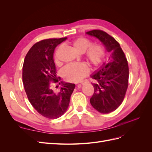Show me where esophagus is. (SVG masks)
Masks as SVG:
<instances>
[{
  "label": "esophagus",
  "instance_id": "esophagus-1",
  "mask_svg": "<svg viewBox=\"0 0 152 152\" xmlns=\"http://www.w3.org/2000/svg\"><path fill=\"white\" fill-rule=\"evenodd\" d=\"M85 82H86L85 81H82V82H80V84H85Z\"/></svg>",
  "mask_w": 152,
  "mask_h": 152
}]
</instances>
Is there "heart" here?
<instances>
[{
  "label": "heart",
  "instance_id": "obj_1",
  "mask_svg": "<svg viewBox=\"0 0 152 152\" xmlns=\"http://www.w3.org/2000/svg\"><path fill=\"white\" fill-rule=\"evenodd\" d=\"M93 44V42L86 37H79L73 40L72 45L77 52L83 53L87 49L85 56L90 65L95 68L103 65L107 56V49L103 44ZM55 61L58 63V59L55 58ZM89 73V68L86 64L77 63L69 64L63 69L62 74L64 79L71 82L81 81Z\"/></svg>",
  "mask_w": 152,
  "mask_h": 152
}]
</instances>
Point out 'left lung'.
<instances>
[{
  "mask_svg": "<svg viewBox=\"0 0 152 152\" xmlns=\"http://www.w3.org/2000/svg\"><path fill=\"white\" fill-rule=\"evenodd\" d=\"M87 34L96 37L112 52V62L104 64L100 70L91 75L94 94L90 99L93 108L102 113L115 110L125 97L129 83V66L125 54L113 37L101 30H93Z\"/></svg>",
  "mask_w": 152,
  "mask_h": 152,
  "instance_id": "left-lung-1",
  "label": "left lung"
}]
</instances>
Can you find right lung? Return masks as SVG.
<instances>
[{
	"label": "right lung",
	"instance_id": "obj_1",
	"mask_svg": "<svg viewBox=\"0 0 152 152\" xmlns=\"http://www.w3.org/2000/svg\"><path fill=\"white\" fill-rule=\"evenodd\" d=\"M66 39H48L35 43L27 53L23 65V83L27 98L38 113L50 119L65 113L75 86L61 82L62 87L58 91L53 86L61 80L57 77L54 51Z\"/></svg>",
	"mask_w": 152,
	"mask_h": 152
}]
</instances>
